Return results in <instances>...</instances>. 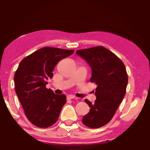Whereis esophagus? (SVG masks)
<instances>
[{
    "mask_svg": "<svg viewBox=\"0 0 150 150\" xmlns=\"http://www.w3.org/2000/svg\"><path fill=\"white\" fill-rule=\"evenodd\" d=\"M67 99H76L77 98H76V97H75L74 96V95H68V96H67Z\"/></svg>",
    "mask_w": 150,
    "mask_h": 150,
    "instance_id": "34e87169",
    "label": "esophagus"
}]
</instances>
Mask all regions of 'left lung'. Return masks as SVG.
<instances>
[{
	"mask_svg": "<svg viewBox=\"0 0 150 150\" xmlns=\"http://www.w3.org/2000/svg\"><path fill=\"white\" fill-rule=\"evenodd\" d=\"M76 54L91 66L90 81L97 85L95 103L85 99L90 111L82 122L86 127L97 129L112 120L122 102L128 84L127 70L122 60L104 47L78 50Z\"/></svg>",
	"mask_w": 150,
	"mask_h": 150,
	"instance_id": "1",
	"label": "left lung"
}]
</instances>
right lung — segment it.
Masks as SVG:
<instances>
[{
  "label": "right lung",
  "instance_id": "right-lung-1",
  "mask_svg": "<svg viewBox=\"0 0 150 150\" xmlns=\"http://www.w3.org/2000/svg\"><path fill=\"white\" fill-rule=\"evenodd\" d=\"M74 51L43 47L21 61L14 75L15 89L28 120L39 128H47L57 122L66 103L64 94L56 95L46 88L53 76L56 64Z\"/></svg>",
  "mask_w": 150,
  "mask_h": 150
}]
</instances>
